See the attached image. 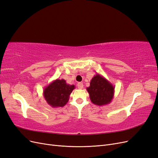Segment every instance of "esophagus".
Returning a JSON list of instances; mask_svg holds the SVG:
<instances>
[{"label":"esophagus","mask_w":158,"mask_h":158,"mask_svg":"<svg viewBox=\"0 0 158 158\" xmlns=\"http://www.w3.org/2000/svg\"><path fill=\"white\" fill-rule=\"evenodd\" d=\"M78 88H79V89H82L83 88H84V85H83V84L82 83V82H79V83H78Z\"/></svg>","instance_id":"obj_1"}]
</instances>
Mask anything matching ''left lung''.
Returning a JSON list of instances; mask_svg holds the SVG:
<instances>
[{
    "mask_svg": "<svg viewBox=\"0 0 158 158\" xmlns=\"http://www.w3.org/2000/svg\"><path fill=\"white\" fill-rule=\"evenodd\" d=\"M86 89L91 102L99 106L111 103L114 96V85L99 74H95L91 80L89 86Z\"/></svg>",
    "mask_w": 158,
    "mask_h": 158,
    "instance_id": "8db88e82",
    "label": "left lung"
}]
</instances>
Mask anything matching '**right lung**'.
<instances>
[{
    "label": "right lung",
    "instance_id": "add662e5",
    "mask_svg": "<svg viewBox=\"0 0 158 158\" xmlns=\"http://www.w3.org/2000/svg\"><path fill=\"white\" fill-rule=\"evenodd\" d=\"M74 85L66 84L64 79H56L44 88V97L52 107H63L68 103Z\"/></svg>",
    "mask_w": 158,
    "mask_h": 158
}]
</instances>
